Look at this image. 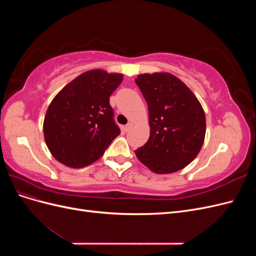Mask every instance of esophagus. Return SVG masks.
I'll list each match as a JSON object with an SVG mask.
<instances>
[{"label": "esophagus", "mask_w": 256, "mask_h": 256, "mask_svg": "<svg viewBox=\"0 0 256 256\" xmlns=\"http://www.w3.org/2000/svg\"><path fill=\"white\" fill-rule=\"evenodd\" d=\"M134 127V124L132 122H128L127 125H126V127H125V131L126 132H128V131H130L131 130V128Z\"/></svg>", "instance_id": "esophagus-1"}]
</instances>
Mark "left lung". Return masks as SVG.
Instances as JSON below:
<instances>
[{"mask_svg":"<svg viewBox=\"0 0 256 256\" xmlns=\"http://www.w3.org/2000/svg\"><path fill=\"white\" fill-rule=\"evenodd\" d=\"M136 83L148 106L150 134L134 150L152 172L180 171L196 159L204 143L206 118L190 88L168 72L138 74Z\"/></svg>","mask_w":256,"mask_h":256,"instance_id":"1","label":"left lung"}]
</instances>
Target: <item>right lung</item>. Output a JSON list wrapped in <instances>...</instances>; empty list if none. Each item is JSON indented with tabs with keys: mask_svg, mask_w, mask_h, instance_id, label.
I'll use <instances>...</instances> for the list:
<instances>
[{
	"mask_svg": "<svg viewBox=\"0 0 256 256\" xmlns=\"http://www.w3.org/2000/svg\"><path fill=\"white\" fill-rule=\"evenodd\" d=\"M122 81L120 74L94 69L76 76L53 98L44 116V134L52 156L60 164L88 166L120 134L110 96Z\"/></svg>",
	"mask_w": 256,
	"mask_h": 256,
	"instance_id": "right-lung-1",
	"label": "right lung"
}]
</instances>
